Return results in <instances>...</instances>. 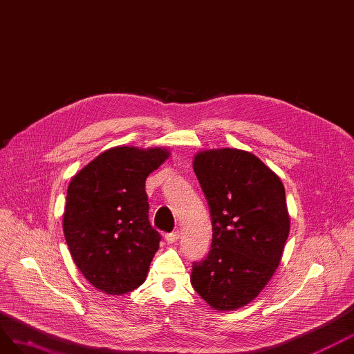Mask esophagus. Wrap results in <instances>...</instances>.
I'll return each mask as SVG.
<instances>
[{
  "label": "esophagus",
  "mask_w": 354,
  "mask_h": 354,
  "mask_svg": "<svg viewBox=\"0 0 354 354\" xmlns=\"http://www.w3.org/2000/svg\"><path fill=\"white\" fill-rule=\"evenodd\" d=\"M165 239H166V241H167L169 245H171V243H176L178 239H179V233H178V231H174V233H169V234H166V236H165Z\"/></svg>",
  "instance_id": "1"
}]
</instances>
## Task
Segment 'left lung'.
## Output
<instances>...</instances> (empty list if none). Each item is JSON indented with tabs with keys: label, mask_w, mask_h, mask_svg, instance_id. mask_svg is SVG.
Instances as JSON below:
<instances>
[{
	"label": "left lung",
	"mask_w": 354,
	"mask_h": 354,
	"mask_svg": "<svg viewBox=\"0 0 354 354\" xmlns=\"http://www.w3.org/2000/svg\"><path fill=\"white\" fill-rule=\"evenodd\" d=\"M194 171L212 218L210 252L196 262L191 285L218 311L254 301L276 272L290 230L285 187L252 153L200 151Z\"/></svg>",
	"instance_id": "1"
}]
</instances>
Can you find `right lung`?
<instances>
[{"mask_svg": "<svg viewBox=\"0 0 354 354\" xmlns=\"http://www.w3.org/2000/svg\"><path fill=\"white\" fill-rule=\"evenodd\" d=\"M169 156L158 147H114L71 179L66 245L82 274L104 294H127L147 279L161 236L149 224L145 180Z\"/></svg>", "mask_w": 354, "mask_h": 354, "instance_id": "add662e5", "label": "right lung"}]
</instances>
